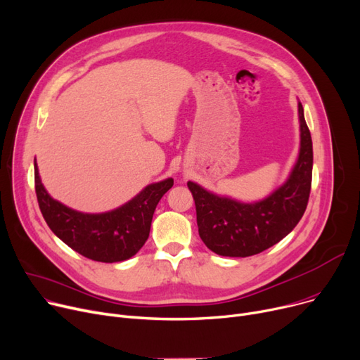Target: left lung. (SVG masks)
<instances>
[{
    "label": "left lung",
    "instance_id": "obj_1",
    "mask_svg": "<svg viewBox=\"0 0 360 360\" xmlns=\"http://www.w3.org/2000/svg\"><path fill=\"white\" fill-rule=\"evenodd\" d=\"M300 157L283 186L255 203L217 196L199 184L187 186L196 205L199 236L209 250L225 257H248L278 244L301 221L311 192L312 139L298 103Z\"/></svg>",
    "mask_w": 360,
    "mask_h": 360
}]
</instances>
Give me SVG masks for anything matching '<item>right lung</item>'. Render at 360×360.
Here are the masks:
<instances>
[{
    "label": "right lung",
    "instance_id": "right-lung-1",
    "mask_svg": "<svg viewBox=\"0 0 360 360\" xmlns=\"http://www.w3.org/2000/svg\"><path fill=\"white\" fill-rule=\"evenodd\" d=\"M173 179L146 186L123 206L105 214H82L52 199L34 161V188L40 212L53 234L81 256L101 263L128 260L150 236L154 210L173 187Z\"/></svg>",
    "mask_w": 360,
    "mask_h": 360
}]
</instances>
